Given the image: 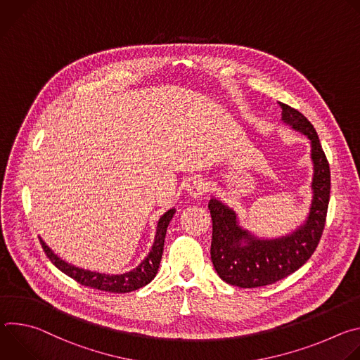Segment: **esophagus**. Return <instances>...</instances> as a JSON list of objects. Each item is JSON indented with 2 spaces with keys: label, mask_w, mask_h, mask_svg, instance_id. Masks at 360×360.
<instances>
[{
  "label": "esophagus",
  "mask_w": 360,
  "mask_h": 360,
  "mask_svg": "<svg viewBox=\"0 0 360 360\" xmlns=\"http://www.w3.org/2000/svg\"><path fill=\"white\" fill-rule=\"evenodd\" d=\"M186 191L193 198V199H199L202 198L205 193L208 192V184L205 182L200 178H193L188 185H186Z\"/></svg>",
  "instance_id": "34e87169"
}]
</instances>
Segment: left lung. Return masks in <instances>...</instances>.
Masks as SVG:
<instances>
[{
  "mask_svg": "<svg viewBox=\"0 0 360 360\" xmlns=\"http://www.w3.org/2000/svg\"><path fill=\"white\" fill-rule=\"evenodd\" d=\"M282 120L312 143L314 199L309 217L292 235L262 240L238 226L236 215L218 199L208 203L212 218L211 259L219 278L238 288L272 285L297 271L314 255L322 238L330 196V169L314 125L297 110L279 102ZM243 241L245 245H242Z\"/></svg>",
  "mask_w": 360,
  "mask_h": 360,
  "instance_id": "obj_1",
  "label": "left lung"
}]
</instances>
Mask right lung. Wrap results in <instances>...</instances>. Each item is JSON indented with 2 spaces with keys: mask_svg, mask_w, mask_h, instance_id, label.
Returning a JSON list of instances; mask_svg holds the SVG:
<instances>
[{
  "mask_svg": "<svg viewBox=\"0 0 360 360\" xmlns=\"http://www.w3.org/2000/svg\"><path fill=\"white\" fill-rule=\"evenodd\" d=\"M175 214V210H169L168 212L164 214V217L158 222L157 228V235H155V242L152 245V249L149 255L142 261V264L132 269L131 272L122 274V275H105V274H98V272H91L85 269H79L77 266H72L67 264L65 261L60 259L54 252L51 250L41 239V246L46 255V258L53 262L61 272L77 281L78 283L98 289V290H104V292H112V293H127L136 290L145 285H148L153 278L157 276L161 259H162V252H164V243H165V235L168 225Z\"/></svg>",
  "mask_w": 360,
  "mask_h": 360,
  "instance_id": "obj_1",
  "label": "right lung"
}]
</instances>
